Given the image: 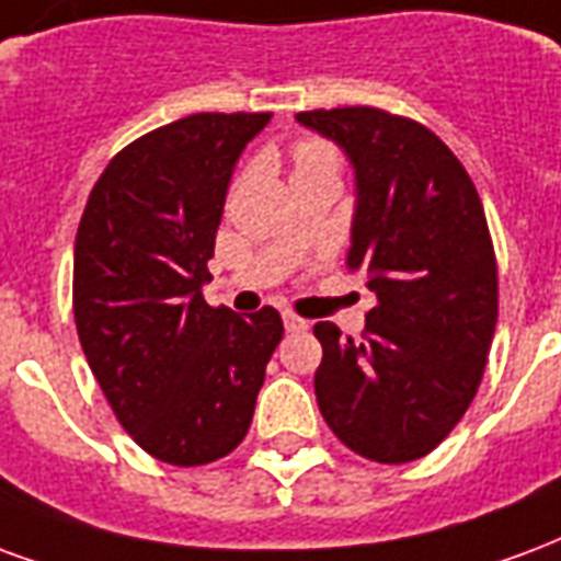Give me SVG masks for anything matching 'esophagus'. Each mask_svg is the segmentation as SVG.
Listing matches in <instances>:
<instances>
[{
    "label": "esophagus",
    "instance_id": "obj_1",
    "mask_svg": "<svg viewBox=\"0 0 561 561\" xmlns=\"http://www.w3.org/2000/svg\"><path fill=\"white\" fill-rule=\"evenodd\" d=\"M284 329L289 331V334H296V331H308L310 322L301 320V317H296V313H289V310H286V313H284Z\"/></svg>",
    "mask_w": 561,
    "mask_h": 561
}]
</instances>
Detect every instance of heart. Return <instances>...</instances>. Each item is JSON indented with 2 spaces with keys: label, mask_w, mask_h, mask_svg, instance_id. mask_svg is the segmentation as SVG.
Segmentation results:
<instances>
[{
  "label": "heart",
  "mask_w": 561,
  "mask_h": 561,
  "mask_svg": "<svg viewBox=\"0 0 561 561\" xmlns=\"http://www.w3.org/2000/svg\"><path fill=\"white\" fill-rule=\"evenodd\" d=\"M313 167H337V151L329 142L305 137L293 146V173L313 170Z\"/></svg>",
  "instance_id": "heart-1"
}]
</instances>
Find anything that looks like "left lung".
Returning <instances> with one entry per match:
<instances>
[{
	"mask_svg": "<svg viewBox=\"0 0 561 561\" xmlns=\"http://www.w3.org/2000/svg\"><path fill=\"white\" fill-rule=\"evenodd\" d=\"M355 170L350 272L376 308L362 341L317 322L325 424L376 463L431 454L476 398L499 317L496 253L472 179L433 130L376 107L298 113Z\"/></svg>",
	"mask_w": 561,
	"mask_h": 561,
	"instance_id": "obj_1",
	"label": "left lung"
}]
</instances>
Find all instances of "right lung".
Listing matches in <instances>:
<instances>
[{
  "instance_id": "1",
  "label": "right lung",
  "mask_w": 561,
  "mask_h": 561,
  "mask_svg": "<svg viewBox=\"0 0 561 561\" xmlns=\"http://www.w3.org/2000/svg\"><path fill=\"white\" fill-rule=\"evenodd\" d=\"M272 113H194L118 151L73 241V320L85 362L142 451L173 466L227 457L251 427L284 337L275 308H208L224 199Z\"/></svg>"
}]
</instances>
